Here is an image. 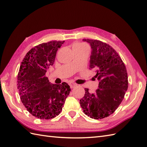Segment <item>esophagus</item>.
I'll use <instances>...</instances> for the list:
<instances>
[{"mask_svg": "<svg viewBox=\"0 0 147 147\" xmlns=\"http://www.w3.org/2000/svg\"><path fill=\"white\" fill-rule=\"evenodd\" d=\"M69 86L71 87V88H74V87L76 86V84L74 83H69Z\"/></svg>", "mask_w": 147, "mask_h": 147, "instance_id": "34e87169", "label": "esophagus"}]
</instances>
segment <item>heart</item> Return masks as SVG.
Here are the masks:
<instances>
[{"label":"heart","mask_w":147,"mask_h":147,"mask_svg":"<svg viewBox=\"0 0 147 147\" xmlns=\"http://www.w3.org/2000/svg\"><path fill=\"white\" fill-rule=\"evenodd\" d=\"M86 47V45L83 44V43H74L73 46V49H80V48H85Z\"/></svg>","instance_id":"obj_1"}]
</instances>
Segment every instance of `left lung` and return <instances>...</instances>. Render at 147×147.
<instances>
[{
    "mask_svg": "<svg viewBox=\"0 0 147 147\" xmlns=\"http://www.w3.org/2000/svg\"><path fill=\"white\" fill-rule=\"evenodd\" d=\"M92 49L90 67L96 71L98 88L90 93L85 88L80 100L84 113L95 119L111 115L123 101L128 87L127 73L124 62L116 51L107 43L96 40L83 39Z\"/></svg>",
    "mask_w": 147,
    "mask_h": 147,
    "instance_id": "1",
    "label": "left lung"
}]
</instances>
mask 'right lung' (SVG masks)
Masks as SVG:
<instances>
[{"mask_svg":"<svg viewBox=\"0 0 147 147\" xmlns=\"http://www.w3.org/2000/svg\"><path fill=\"white\" fill-rule=\"evenodd\" d=\"M64 43L51 41L35 47L27 53L20 65L18 89L21 100L31 114L40 119H50L60 114L71 91L66 83L52 84L45 76Z\"/></svg>","mask_w":147,"mask_h":147,"instance_id":"1","label":"right lung"}]
</instances>
